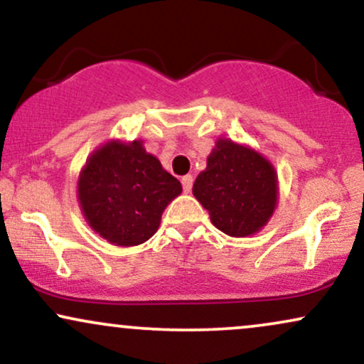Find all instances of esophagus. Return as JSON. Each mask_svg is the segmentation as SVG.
I'll return each mask as SVG.
<instances>
[{
  "label": "esophagus",
  "mask_w": 364,
  "mask_h": 364,
  "mask_svg": "<svg viewBox=\"0 0 364 364\" xmlns=\"http://www.w3.org/2000/svg\"><path fill=\"white\" fill-rule=\"evenodd\" d=\"M192 183H194V178H192V175H186V177H182L183 192H191L192 191Z\"/></svg>",
  "instance_id": "34e87169"
}]
</instances>
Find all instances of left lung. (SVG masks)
<instances>
[{"label":"left lung","instance_id":"obj_1","mask_svg":"<svg viewBox=\"0 0 364 364\" xmlns=\"http://www.w3.org/2000/svg\"><path fill=\"white\" fill-rule=\"evenodd\" d=\"M192 194L211 223L230 237H249L266 226L277 204V173L267 158L232 139H218Z\"/></svg>","mask_w":364,"mask_h":364}]
</instances>
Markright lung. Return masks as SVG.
Segmentation results:
<instances>
[{
	"label": "right lung",
	"instance_id": "1",
	"mask_svg": "<svg viewBox=\"0 0 364 364\" xmlns=\"http://www.w3.org/2000/svg\"><path fill=\"white\" fill-rule=\"evenodd\" d=\"M182 192L173 175L143 148V141H109L80 172L78 200L95 233L119 247L149 240L165 208Z\"/></svg>",
	"mask_w": 364,
	"mask_h": 364
}]
</instances>
